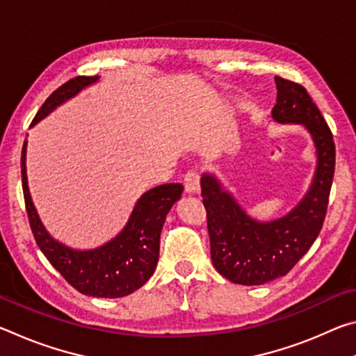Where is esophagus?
Listing matches in <instances>:
<instances>
[{"mask_svg": "<svg viewBox=\"0 0 356 356\" xmlns=\"http://www.w3.org/2000/svg\"><path fill=\"white\" fill-rule=\"evenodd\" d=\"M185 188L188 193H197L201 186V172L197 170H190L185 174Z\"/></svg>", "mask_w": 356, "mask_h": 356, "instance_id": "esophagus-1", "label": "esophagus"}]
</instances>
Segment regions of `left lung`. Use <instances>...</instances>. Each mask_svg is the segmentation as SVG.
Masks as SVG:
<instances>
[{"instance_id": "left-lung-1", "label": "left lung", "mask_w": 356, "mask_h": 356, "mask_svg": "<svg viewBox=\"0 0 356 356\" xmlns=\"http://www.w3.org/2000/svg\"><path fill=\"white\" fill-rule=\"evenodd\" d=\"M275 83L278 95L272 118L303 124L316 146V174L303 200L282 218L261 222L246 215L212 174L201 179L212 262L220 275L243 286L281 278L308 252L323 226L333 184L336 149L322 113L301 84L281 76Z\"/></svg>"}]
</instances>
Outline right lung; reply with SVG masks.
<instances>
[{
    "mask_svg": "<svg viewBox=\"0 0 356 356\" xmlns=\"http://www.w3.org/2000/svg\"><path fill=\"white\" fill-rule=\"evenodd\" d=\"M97 80L99 76H75L59 86L40 106L31 127ZM22 185L29 226L40 251L72 287L99 298L125 297L146 284L159 262L160 234L166 215L184 191L182 184H163L146 191L116 237L99 248L80 251L51 238L40 222L28 188L26 141L22 149Z\"/></svg>",
    "mask_w": 356,
    "mask_h": 356,
    "instance_id": "add662e5",
    "label": "right lung"
}]
</instances>
